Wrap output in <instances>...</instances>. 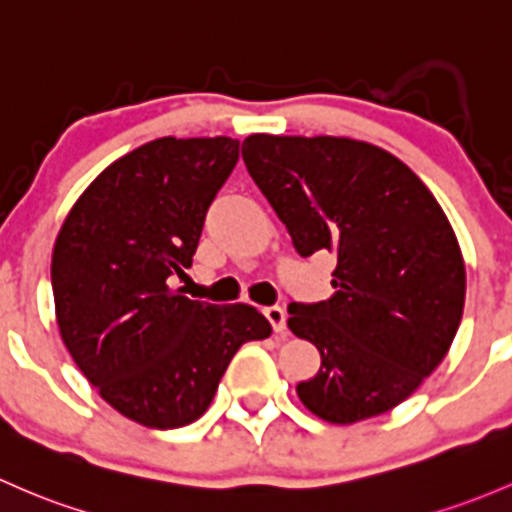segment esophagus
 I'll list each match as a JSON object with an SVG mask.
<instances>
[{
	"label": "esophagus",
	"instance_id": "1",
	"mask_svg": "<svg viewBox=\"0 0 512 512\" xmlns=\"http://www.w3.org/2000/svg\"><path fill=\"white\" fill-rule=\"evenodd\" d=\"M265 316H267V321L272 324L274 333H284V328H287V311H284L282 306H277V304L267 306Z\"/></svg>",
	"mask_w": 512,
	"mask_h": 512
}]
</instances>
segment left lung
Returning <instances> with one entry per match:
<instances>
[{
    "label": "left lung",
    "instance_id": "obj_1",
    "mask_svg": "<svg viewBox=\"0 0 512 512\" xmlns=\"http://www.w3.org/2000/svg\"><path fill=\"white\" fill-rule=\"evenodd\" d=\"M242 159L301 257L336 252L333 297L289 304L321 368L299 400L331 424L378 417L449 353L466 299L459 240L407 164L348 137L250 134Z\"/></svg>",
    "mask_w": 512,
    "mask_h": 512
}]
</instances>
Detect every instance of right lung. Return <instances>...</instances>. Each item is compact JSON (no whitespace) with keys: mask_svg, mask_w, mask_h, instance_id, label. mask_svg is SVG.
Instances as JSON below:
<instances>
[{"mask_svg":"<svg viewBox=\"0 0 512 512\" xmlns=\"http://www.w3.org/2000/svg\"><path fill=\"white\" fill-rule=\"evenodd\" d=\"M238 152L230 137L142 144L85 188L58 230L51 287L63 343L102 400L144 427L196 422L242 343L272 333L255 306L171 287Z\"/></svg>","mask_w":512,"mask_h":512,"instance_id":"obj_1","label":"right lung"}]
</instances>
